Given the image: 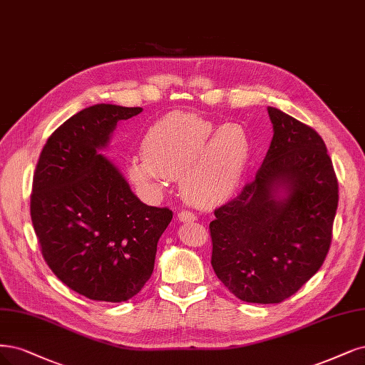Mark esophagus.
I'll return each instance as SVG.
<instances>
[{"label": "esophagus", "instance_id": "obj_1", "mask_svg": "<svg viewBox=\"0 0 365 365\" xmlns=\"http://www.w3.org/2000/svg\"><path fill=\"white\" fill-rule=\"evenodd\" d=\"M177 217L180 222H195L196 220V216L190 211H180Z\"/></svg>", "mask_w": 365, "mask_h": 365}]
</instances>
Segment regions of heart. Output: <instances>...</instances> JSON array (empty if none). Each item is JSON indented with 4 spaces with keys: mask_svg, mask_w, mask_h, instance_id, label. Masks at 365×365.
<instances>
[{
    "mask_svg": "<svg viewBox=\"0 0 365 365\" xmlns=\"http://www.w3.org/2000/svg\"><path fill=\"white\" fill-rule=\"evenodd\" d=\"M143 150L130 155L127 172L137 188L157 197L173 177L180 193L199 208L232 196L250 158V139L240 123L217 127L193 113L175 111L148 128Z\"/></svg>",
    "mask_w": 365,
    "mask_h": 365,
    "instance_id": "heart-1",
    "label": "heart"
}]
</instances>
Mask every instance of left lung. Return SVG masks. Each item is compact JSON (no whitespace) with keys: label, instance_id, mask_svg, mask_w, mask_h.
Masks as SVG:
<instances>
[{"label":"left lung","instance_id":"left-lung-1","mask_svg":"<svg viewBox=\"0 0 365 365\" xmlns=\"http://www.w3.org/2000/svg\"><path fill=\"white\" fill-rule=\"evenodd\" d=\"M273 137L255 180L215 211L211 266L243 302L279 304L328 255L338 182L322 137L267 107Z\"/></svg>","mask_w":365,"mask_h":365}]
</instances>
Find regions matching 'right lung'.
Listing matches in <instances>:
<instances>
[{
  "label": "right lung",
  "instance_id": "add662e5",
  "mask_svg": "<svg viewBox=\"0 0 365 365\" xmlns=\"http://www.w3.org/2000/svg\"><path fill=\"white\" fill-rule=\"evenodd\" d=\"M140 107L91 106L51 134L37 161L31 222L42 255L71 290L101 302H125L154 270L169 208L143 204L101 150L119 120Z\"/></svg>",
  "mask_w": 365,
  "mask_h": 365
}]
</instances>
